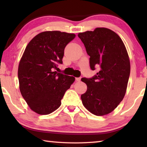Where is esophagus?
<instances>
[{
  "label": "esophagus",
  "instance_id": "obj_1",
  "mask_svg": "<svg viewBox=\"0 0 147 147\" xmlns=\"http://www.w3.org/2000/svg\"><path fill=\"white\" fill-rule=\"evenodd\" d=\"M75 80H76V81H78V82H79V81H80L81 78H80V77H79V78H75Z\"/></svg>",
  "mask_w": 147,
  "mask_h": 147
}]
</instances>
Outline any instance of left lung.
I'll list each match as a JSON object with an SVG mask.
<instances>
[{"instance_id": "left-lung-1", "label": "left lung", "mask_w": 147, "mask_h": 147, "mask_svg": "<svg viewBox=\"0 0 147 147\" xmlns=\"http://www.w3.org/2000/svg\"><path fill=\"white\" fill-rule=\"evenodd\" d=\"M89 58L92 70L99 71L92 78H82L88 89L81 95L84 107L97 116L111 113L123 100L130 73L125 45L115 32L106 28L78 33Z\"/></svg>"}]
</instances>
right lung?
<instances>
[{"label": "right lung", "mask_w": 147, "mask_h": 147, "mask_svg": "<svg viewBox=\"0 0 147 147\" xmlns=\"http://www.w3.org/2000/svg\"><path fill=\"white\" fill-rule=\"evenodd\" d=\"M74 34L46 31L36 35L27 45L19 61L21 93L32 111L48 115L61 106L65 91L75 80L73 76L54 71L62 63L64 49Z\"/></svg>", "instance_id": "right-lung-1"}]
</instances>
